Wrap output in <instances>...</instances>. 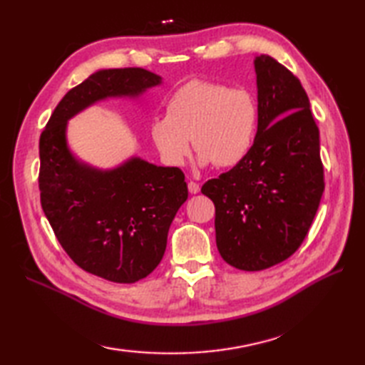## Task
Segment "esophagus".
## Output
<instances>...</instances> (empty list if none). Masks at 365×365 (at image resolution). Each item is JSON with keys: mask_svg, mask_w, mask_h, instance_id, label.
Masks as SVG:
<instances>
[{"mask_svg": "<svg viewBox=\"0 0 365 365\" xmlns=\"http://www.w3.org/2000/svg\"><path fill=\"white\" fill-rule=\"evenodd\" d=\"M188 191L191 192V195H197V192L200 191V187H199V183H196V182H192V180H190V182H188Z\"/></svg>", "mask_w": 365, "mask_h": 365, "instance_id": "obj_1", "label": "esophagus"}]
</instances>
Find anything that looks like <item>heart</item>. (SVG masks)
Returning a JSON list of instances; mask_svg holds the SVG:
<instances>
[{
  "label": "heart",
  "mask_w": 365,
  "mask_h": 365,
  "mask_svg": "<svg viewBox=\"0 0 365 365\" xmlns=\"http://www.w3.org/2000/svg\"><path fill=\"white\" fill-rule=\"evenodd\" d=\"M257 125V105L243 88L190 80L169 96L165 118L150 123L155 145L170 165H182L192 149L200 165L216 168L238 165L250 152Z\"/></svg>",
  "instance_id": "obj_1"
}]
</instances>
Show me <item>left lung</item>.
<instances>
[{
	"mask_svg": "<svg viewBox=\"0 0 365 365\" xmlns=\"http://www.w3.org/2000/svg\"><path fill=\"white\" fill-rule=\"evenodd\" d=\"M257 73V135L246 157L202 185L216 246L229 265L260 271L304 242L324 190L320 133L299 80L268 54Z\"/></svg>",
	"mask_w": 365,
	"mask_h": 365,
	"instance_id": "8db88e82",
	"label": "left lung"
}]
</instances>
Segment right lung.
Wrapping results in <instances>:
<instances>
[{"label": "right lung", "mask_w": 365, "mask_h": 365, "mask_svg": "<svg viewBox=\"0 0 365 365\" xmlns=\"http://www.w3.org/2000/svg\"><path fill=\"white\" fill-rule=\"evenodd\" d=\"M160 83L141 67L92 73L54 108L38 141L41 204L54 235L76 265L111 282L133 284L158 267L188 197L185 174L141 158L113 170L81 165L67 149L66 125L97 100L139 96Z\"/></svg>", "instance_id": "obj_1"}]
</instances>
